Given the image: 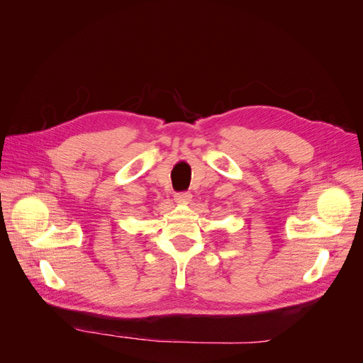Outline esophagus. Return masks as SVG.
<instances>
[{
    "label": "esophagus",
    "instance_id": "1",
    "mask_svg": "<svg viewBox=\"0 0 363 363\" xmlns=\"http://www.w3.org/2000/svg\"><path fill=\"white\" fill-rule=\"evenodd\" d=\"M174 199L177 203H189L192 199V194L191 192H177Z\"/></svg>",
    "mask_w": 363,
    "mask_h": 363
}]
</instances>
